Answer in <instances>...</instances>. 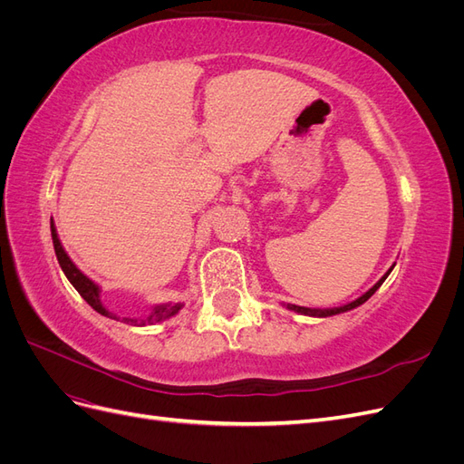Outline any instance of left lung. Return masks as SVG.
<instances>
[{"label": "left lung", "instance_id": "obj_1", "mask_svg": "<svg viewBox=\"0 0 464 464\" xmlns=\"http://www.w3.org/2000/svg\"><path fill=\"white\" fill-rule=\"evenodd\" d=\"M395 266V265H392ZM392 266L391 269L377 280V283L366 292V294H362V296L358 298V300H354V302H350V304H346V305H341V307H331V310H312V307H302V305H294V304H288L286 307L288 310H292V312H296V314H302V315H312V317H329V315H336V314H343V312H348V310H354V307H358V305H362L363 302H368L373 294H375V290L383 285V280L389 276V273L392 271Z\"/></svg>", "mask_w": 464, "mask_h": 464}]
</instances>
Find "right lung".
Returning a JSON list of instances; mask_svg holds the SVG:
<instances>
[{
    "label": "right lung",
    "instance_id": "right-lung-1",
    "mask_svg": "<svg viewBox=\"0 0 464 464\" xmlns=\"http://www.w3.org/2000/svg\"><path fill=\"white\" fill-rule=\"evenodd\" d=\"M50 230H52V242H53V249H55V257H58V263H60L62 271L65 273L69 283L73 285V288L81 294L82 300H85L92 307V310H96L98 314L106 315L110 319H120L111 312H108L106 307L102 305V302H101V288H98V285H94L87 275H82L77 269V265L72 259H69V256L65 254V249H63L60 237H58V230H55L53 220H50ZM181 305H184V304H160V305L154 307V310L147 317H123L121 321L128 323V325H135V327L152 325V323H160V321H164L168 317L176 315L181 310Z\"/></svg>",
    "mask_w": 464,
    "mask_h": 464
}]
</instances>
